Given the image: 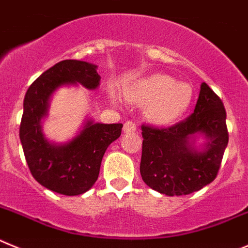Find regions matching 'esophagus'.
Returning a JSON list of instances; mask_svg holds the SVG:
<instances>
[{
  "label": "esophagus",
  "instance_id": "obj_1",
  "mask_svg": "<svg viewBox=\"0 0 248 248\" xmlns=\"http://www.w3.org/2000/svg\"><path fill=\"white\" fill-rule=\"evenodd\" d=\"M136 129H137V124L132 121H127L126 124H124V133H131V132H136Z\"/></svg>",
  "mask_w": 248,
  "mask_h": 248
}]
</instances>
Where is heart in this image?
Instances as JSON below:
<instances>
[{
    "mask_svg": "<svg viewBox=\"0 0 248 248\" xmlns=\"http://www.w3.org/2000/svg\"><path fill=\"white\" fill-rule=\"evenodd\" d=\"M124 96L137 105H146L144 115L157 124L175 121L188 110L193 88L188 82H177L166 74H153L124 89Z\"/></svg>",
    "mask_w": 248,
    "mask_h": 248,
    "instance_id": "b5f03b06",
    "label": "heart"
}]
</instances>
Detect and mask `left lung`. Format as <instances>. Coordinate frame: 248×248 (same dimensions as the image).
I'll return each instance as SVG.
<instances>
[{
  "label": "left lung",
  "mask_w": 248,
  "mask_h": 248,
  "mask_svg": "<svg viewBox=\"0 0 248 248\" xmlns=\"http://www.w3.org/2000/svg\"><path fill=\"white\" fill-rule=\"evenodd\" d=\"M205 136L202 151L193 147L196 134ZM140 171L143 182L160 194L188 195L210 184L217 175L229 142L226 110L206 82L194 112L170 127L142 124Z\"/></svg>",
  "instance_id": "1"
}]
</instances>
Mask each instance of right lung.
<instances>
[{"label":"right lung","instance_id":"obj_1","mask_svg":"<svg viewBox=\"0 0 248 248\" xmlns=\"http://www.w3.org/2000/svg\"><path fill=\"white\" fill-rule=\"evenodd\" d=\"M96 65L81 60H63L44 71L28 88L23 101L19 138L33 178L49 190L63 195H80L95 184L108 147L121 136L122 124L88 121L75 138L64 144L49 142L42 132L49 99L59 86L81 84L96 89Z\"/></svg>","mask_w":248,"mask_h":248}]
</instances>
